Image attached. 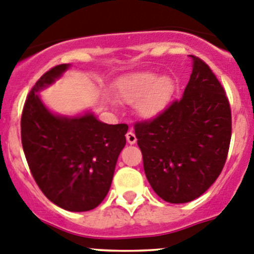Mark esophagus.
<instances>
[{
	"label": "esophagus",
	"mask_w": 254,
	"mask_h": 254,
	"mask_svg": "<svg viewBox=\"0 0 254 254\" xmlns=\"http://www.w3.org/2000/svg\"><path fill=\"white\" fill-rule=\"evenodd\" d=\"M126 138H127V142H128L129 144H134L136 143L137 138H136V134H134V132L132 131H128L127 132V134H126Z\"/></svg>",
	"instance_id": "esophagus-1"
}]
</instances>
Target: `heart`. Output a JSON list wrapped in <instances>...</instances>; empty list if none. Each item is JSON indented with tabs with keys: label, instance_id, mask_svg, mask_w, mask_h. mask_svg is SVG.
Masks as SVG:
<instances>
[{
	"label": "heart",
	"instance_id": "1",
	"mask_svg": "<svg viewBox=\"0 0 254 254\" xmlns=\"http://www.w3.org/2000/svg\"><path fill=\"white\" fill-rule=\"evenodd\" d=\"M116 91L121 101L136 105L137 112L151 120L161 115L175 93V83L168 76L154 72H133L126 74L116 83Z\"/></svg>",
	"mask_w": 254,
	"mask_h": 254
}]
</instances>
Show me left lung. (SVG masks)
<instances>
[{
	"mask_svg": "<svg viewBox=\"0 0 254 254\" xmlns=\"http://www.w3.org/2000/svg\"><path fill=\"white\" fill-rule=\"evenodd\" d=\"M192 57V73L181 100L152 121L134 125L146 177L170 203H187L218 178L228 153L232 116L213 72Z\"/></svg>",
	"mask_w": 254,
	"mask_h": 254,
	"instance_id": "8db88e82",
	"label": "left lung"
}]
</instances>
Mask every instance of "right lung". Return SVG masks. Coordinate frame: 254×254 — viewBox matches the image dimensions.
I'll return each mask as SVG.
<instances>
[{
	"label": "right lung",
	"instance_id": "right-lung-1",
	"mask_svg": "<svg viewBox=\"0 0 254 254\" xmlns=\"http://www.w3.org/2000/svg\"><path fill=\"white\" fill-rule=\"evenodd\" d=\"M71 64L46 72L31 89L21 118V139L28 167L43 194L66 211L86 212L105 199L128 126L107 125L93 112L53 113L38 92Z\"/></svg>",
	"mask_w": 254,
	"mask_h": 254
}]
</instances>
